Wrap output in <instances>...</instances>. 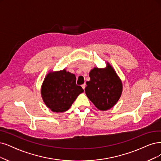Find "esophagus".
<instances>
[{"label":"esophagus","instance_id":"1","mask_svg":"<svg viewBox=\"0 0 161 161\" xmlns=\"http://www.w3.org/2000/svg\"><path fill=\"white\" fill-rule=\"evenodd\" d=\"M86 86V84H82V85H81V87H82V88H83V89H84V90H85Z\"/></svg>","mask_w":161,"mask_h":161}]
</instances>
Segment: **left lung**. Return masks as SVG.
I'll return each mask as SVG.
<instances>
[{"label":"left lung","mask_w":161,"mask_h":161,"mask_svg":"<svg viewBox=\"0 0 161 161\" xmlns=\"http://www.w3.org/2000/svg\"><path fill=\"white\" fill-rule=\"evenodd\" d=\"M90 80L86 82L87 97L101 111L109 110L120 99L123 84L114 68L109 62L106 68H93L89 73Z\"/></svg>","instance_id":"obj_1"}]
</instances>
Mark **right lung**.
I'll return each instance as SVG.
<instances>
[{"label": "right lung", "mask_w": 161, "mask_h": 161, "mask_svg": "<svg viewBox=\"0 0 161 161\" xmlns=\"http://www.w3.org/2000/svg\"><path fill=\"white\" fill-rule=\"evenodd\" d=\"M84 92L76 85L75 74L64 69L47 74L41 86V96L46 105L53 112L68 111L77 96Z\"/></svg>", "instance_id": "right-lung-1"}]
</instances>
